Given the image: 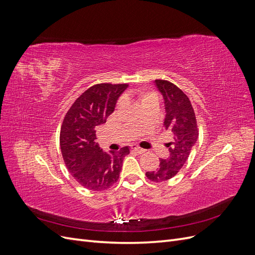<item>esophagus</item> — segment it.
I'll return each instance as SVG.
<instances>
[{
  "instance_id": "1",
  "label": "esophagus",
  "mask_w": 255,
  "mask_h": 255,
  "mask_svg": "<svg viewBox=\"0 0 255 255\" xmlns=\"http://www.w3.org/2000/svg\"><path fill=\"white\" fill-rule=\"evenodd\" d=\"M132 151H135V152H137V153H139V154H142V153H144L145 152V150H143V149H141V148H139V146H132Z\"/></svg>"
}]
</instances>
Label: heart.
I'll return each mask as SVG.
<instances>
[{
    "mask_svg": "<svg viewBox=\"0 0 255 255\" xmlns=\"http://www.w3.org/2000/svg\"><path fill=\"white\" fill-rule=\"evenodd\" d=\"M138 94H139V97H140V99H141L142 103H145L146 101H149V100H151V99H153V98L157 97V96H156V94H155V92H154V91H151V90H145V89L140 90L139 92H138ZM119 103H120V101L118 102V105H119Z\"/></svg>",
    "mask_w": 255,
    "mask_h": 255,
    "instance_id": "1",
    "label": "heart"
}]
</instances>
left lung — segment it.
<instances>
[{"instance_id":"obj_1","label":"left lung","mask_w":255,"mask_h":255,"mask_svg":"<svg viewBox=\"0 0 255 255\" xmlns=\"http://www.w3.org/2000/svg\"><path fill=\"white\" fill-rule=\"evenodd\" d=\"M156 86L165 100V129L170 133L172 141L166 143L169 155L159 159V166L154 171L145 172L152 182L160 183L172 179L186 163L192 146L196 143L199 129L196 114L190 100L173 83L155 80Z\"/></svg>"}]
</instances>
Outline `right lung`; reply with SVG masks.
<instances>
[{"label":"right lung","instance_id":"right-lung-1","mask_svg":"<svg viewBox=\"0 0 255 255\" xmlns=\"http://www.w3.org/2000/svg\"><path fill=\"white\" fill-rule=\"evenodd\" d=\"M128 84H96L75 100L60 128L59 144L65 165L75 181L89 190H104L118 181L128 146L103 152L96 128L106 122Z\"/></svg>","mask_w":255,"mask_h":255}]
</instances>
